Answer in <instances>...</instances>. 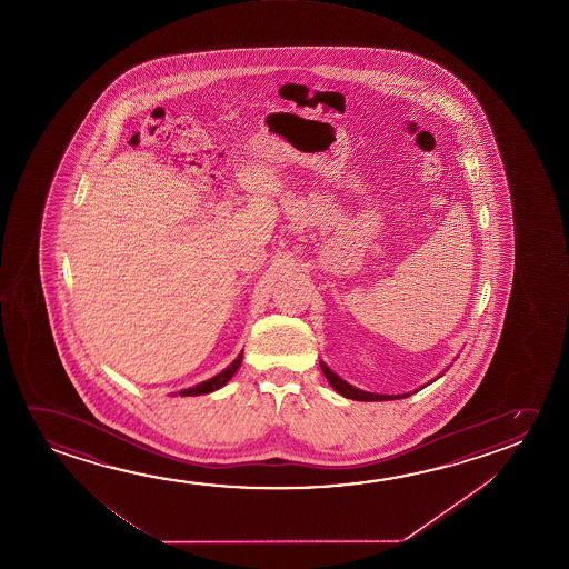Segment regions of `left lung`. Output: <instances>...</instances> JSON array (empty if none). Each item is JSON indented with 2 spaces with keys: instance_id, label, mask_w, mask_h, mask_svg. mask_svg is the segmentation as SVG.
<instances>
[{
  "instance_id": "left-lung-1",
  "label": "left lung",
  "mask_w": 569,
  "mask_h": 569,
  "mask_svg": "<svg viewBox=\"0 0 569 569\" xmlns=\"http://www.w3.org/2000/svg\"><path fill=\"white\" fill-rule=\"evenodd\" d=\"M321 370H323L325 378L329 380V385H331L337 392L342 393V396L349 398V400H357V402H385V400H396V398L400 400V398L411 396V392L390 396V393H372L359 390V388L350 386L349 382H345L341 377H337L331 368L325 365L323 360H321ZM441 375H443V372H441ZM441 375H439V377H441Z\"/></svg>"
}]
</instances>
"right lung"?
<instances>
[{"mask_svg": "<svg viewBox=\"0 0 569 569\" xmlns=\"http://www.w3.org/2000/svg\"><path fill=\"white\" fill-rule=\"evenodd\" d=\"M240 362H242V352L238 355L237 359L232 360V365L230 367L224 368L222 372H219L217 377L209 378V380H204L201 385L192 386V388H184L179 392V396H201V393L214 392V390H219L222 386L227 385L230 378L237 375L238 368H240Z\"/></svg>", "mask_w": 569, "mask_h": 569, "instance_id": "add662e5", "label": "right lung"}]
</instances>
